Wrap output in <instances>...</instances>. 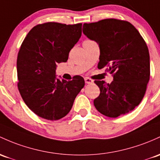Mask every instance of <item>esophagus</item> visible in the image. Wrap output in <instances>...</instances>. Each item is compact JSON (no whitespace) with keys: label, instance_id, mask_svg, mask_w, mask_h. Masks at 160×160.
I'll use <instances>...</instances> for the list:
<instances>
[{"label":"esophagus","instance_id":"obj_1","mask_svg":"<svg viewBox=\"0 0 160 160\" xmlns=\"http://www.w3.org/2000/svg\"><path fill=\"white\" fill-rule=\"evenodd\" d=\"M84 80H85V83H93V80H92V79H90V78H89V77H86L85 79H84Z\"/></svg>","mask_w":160,"mask_h":160}]
</instances>
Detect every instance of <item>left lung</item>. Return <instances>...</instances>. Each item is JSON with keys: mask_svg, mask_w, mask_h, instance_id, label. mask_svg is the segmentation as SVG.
Instances as JSON below:
<instances>
[{"mask_svg": "<svg viewBox=\"0 0 160 160\" xmlns=\"http://www.w3.org/2000/svg\"><path fill=\"white\" fill-rule=\"evenodd\" d=\"M83 32L99 45L98 68H106L111 83L95 80L100 94L93 103L109 118L125 115L140 104L150 80V54L138 29L128 21L105 19L84 23Z\"/></svg>", "mask_w": 160, "mask_h": 160, "instance_id": "1", "label": "left lung"}]
</instances>
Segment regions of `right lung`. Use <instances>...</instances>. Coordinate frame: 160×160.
<instances>
[{"label": "right lung", "mask_w": 160, "mask_h": 160, "mask_svg": "<svg viewBox=\"0 0 160 160\" xmlns=\"http://www.w3.org/2000/svg\"><path fill=\"white\" fill-rule=\"evenodd\" d=\"M81 34L82 23L48 22L34 26L22 42L17 56V86L24 102L38 116L52 121L66 116L83 88L81 76L67 81L55 75L57 63L68 61Z\"/></svg>", "instance_id": "1"}]
</instances>
